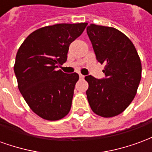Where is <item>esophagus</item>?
Segmentation results:
<instances>
[{
	"label": "esophagus",
	"instance_id": "obj_1",
	"mask_svg": "<svg viewBox=\"0 0 152 152\" xmlns=\"http://www.w3.org/2000/svg\"><path fill=\"white\" fill-rule=\"evenodd\" d=\"M79 76L80 79H84V78H85V76H84V75H81V74H80Z\"/></svg>",
	"mask_w": 152,
	"mask_h": 152
}]
</instances>
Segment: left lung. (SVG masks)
<instances>
[{
	"instance_id": "1",
	"label": "left lung",
	"mask_w": 152,
	"mask_h": 152,
	"mask_svg": "<svg viewBox=\"0 0 152 152\" xmlns=\"http://www.w3.org/2000/svg\"><path fill=\"white\" fill-rule=\"evenodd\" d=\"M86 30L96 58L105 64V78L85 77L89 83L86 94L89 106L100 116H115L136 95L142 76L140 58L132 41L117 29L90 24Z\"/></svg>"
}]
</instances>
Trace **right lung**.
Wrapping results in <instances>:
<instances>
[{
	"mask_svg": "<svg viewBox=\"0 0 152 152\" xmlns=\"http://www.w3.org/2000/svg\"><path fill=\"white\" fill-rule=\"evenodd\" d=\"M88 23H61L37 29L26 38L15 58L18 87L30 108L40 117L58 121L68 114L79 75L56 68L67 58L70 44Z\"/></svg>",
	"mask_w": 152,
	"mask_h": 152,
	"instance_id": "right-lung-1",
	"label": "right lung"
}]
</instances>
